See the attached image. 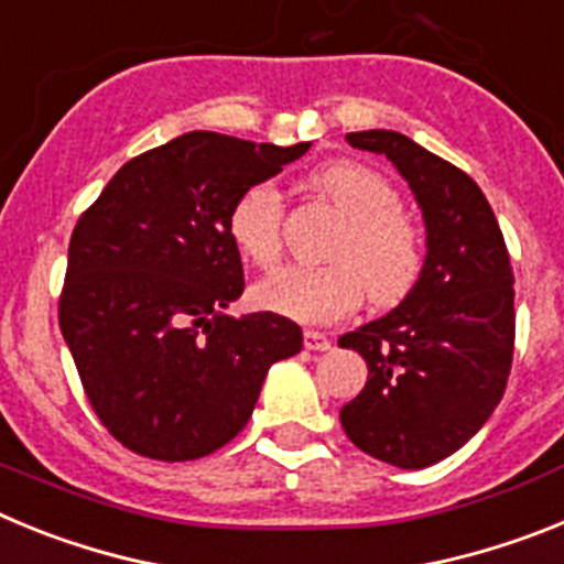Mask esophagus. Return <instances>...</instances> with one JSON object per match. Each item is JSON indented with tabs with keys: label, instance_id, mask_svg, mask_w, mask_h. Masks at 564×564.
I'll return each mask as SVG.
<instances>
[{
	"label": "esophagus",
	"instance_id": "esophagus-1",
	"mask_svg": "<svg viewBox=\"0 0 564 564\" xmlns=\"http://www.w3.org/2000/svg\"><path fill=\"white\" fill-rule=\"evenodd\" d=\"M305 350H313V352L330 350V338L318 330H305Z\"/></svg>",
	"mask_w": 564,
	"mask_h": 564
}]
</instances>
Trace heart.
Returning <instances> with one entry per match:
<instances>
[{"label":"heart","mask_w":564,"mask_h":564,"mask_svg":"<svg viewBox=\"0 0 564 564\" xmlns=\"http://www.w3.org/2000/svg\"><path fill=\"white\" fill-rule=\"evenodd\" d=\"M311 186L344 217L327 265L279 268L253 285V305L302 325H333L361 305L364 291L378 307L398 305L423 271L421 228L401 212V197L381 172L358 161H330L311 174ZM282 197L271 183H253L228 212V237L257 268L282 253Z\"/></svg>","instance_id":"1"}]
</instances>
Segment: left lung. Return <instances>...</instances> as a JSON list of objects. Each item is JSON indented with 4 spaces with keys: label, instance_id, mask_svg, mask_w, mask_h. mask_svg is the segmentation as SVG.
<instances>
[{
    "label": "left lung",
    "instance_id": "left-lung-1",
    "mask_svg": "<svg viewBox=\"0 0 564 564\" xmlns=\"http://www.w3.org/2000/svg\"><path fill=\"white\" fill-rule=\"evenodd\" d=\"M347 143L387 154L410 183L426 223V262L395 311L338 338L370 370L338 417L367 455L426 468L475 437L506 392L511 259L486 194L466 172L390 129L350 132Z\"/></svg>",
    "mask_w": 564,
    "mask_h": 564
}]
</instances>
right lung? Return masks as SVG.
I'll return each instance as SVG.
<instances>
[{
  "label": "right lung",
  "instance_id": "obj_1",
  "mask_svg": "<svg viewBox=\"0 0 564 564\" xmlns=\"http://www.w3.org/2000/svg\"><path fill=\"white\" fill-rule=\"evenodd\" d=\"M307 147L186 132L123 163L78 217L58 325L93 410L134 455L226 446L271 364L302 350L291 318L226 313L246 288L228 212Z\"/></svg>",
  "mask_w": 564,
  "mask_h": 564
}]
</instances>
